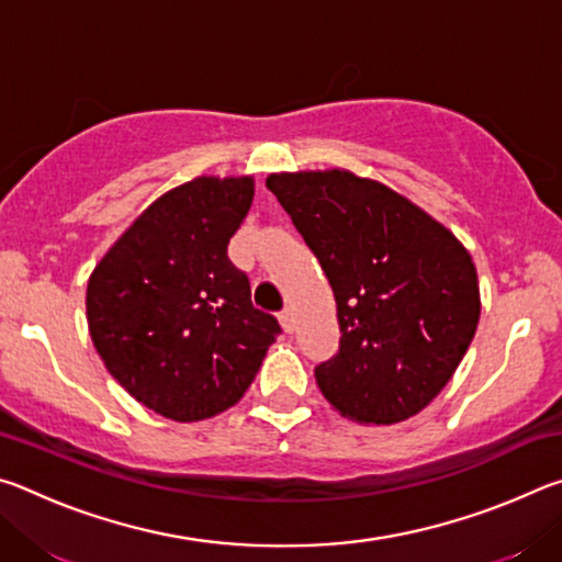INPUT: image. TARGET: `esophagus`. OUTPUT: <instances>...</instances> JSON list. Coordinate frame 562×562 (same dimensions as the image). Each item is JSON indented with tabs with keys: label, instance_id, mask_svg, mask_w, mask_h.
<instances>
[{
	"label": "esophagus",
	"instance_id": "34e87169",
	"mask_svg": "<svg viewBox=\"0 0 562 562\" xmlns=\"http://www.w3.org/2000/svg\"><path fill=\"white\" fill-rule=\"evenodd\" d=\"M280 325H282L284 331H288V335H292V331H294V312L290 307H284L280 312Z\"/></svg>",
	"mask_w": 562,
	"mask_h": 562
}]
</instances>
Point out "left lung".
<instances>
[{"label": "left lung", "instance_id": "8db88e82", "mask_svg": "<svg viewBox=\"0 0 562 562\" xmlns=\"http://www.w3.org/2000/svg\"><path fill=\"white\" fill-rule=\"evenodd\" d=\"M268 188L337 300L339 351L315 367L319 392L359 424L422 412L449 384L479 325L469 250L404 195L349 170L272 173Z\"/></svg>", "mask_w": 562, "mask_h": 562}]
</instances>
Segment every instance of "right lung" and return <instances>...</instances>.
<instances>
[{"mask_svg":"<svg viewBox=\"0 0 562 562\" xmlns=\"http://www.w3.org/2000/svg\"><path fill=\"white\" fill-rule=\"evenodd\" d=\"M252 195L250 176H201L168 190L89 278L87 319L103 364L173 422H203L240 402L282 331L227 258Z\"/></svg>","mask_w":562,"mask_h":562,"instance_id":"add662e5","label":"right lung"}]
</instances>
